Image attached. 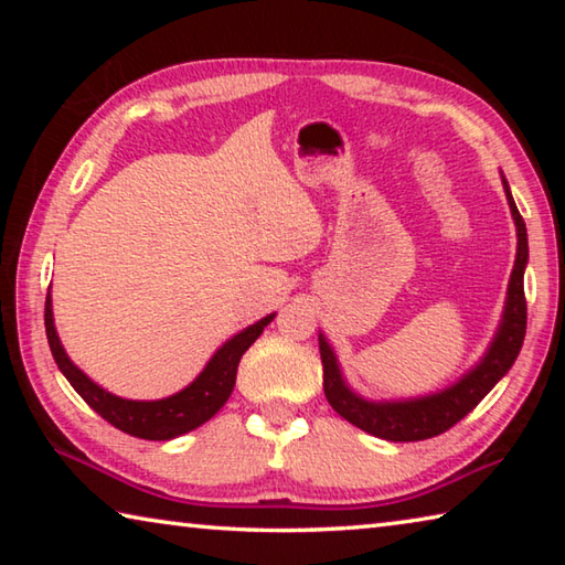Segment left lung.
<instances>
[{
	"instance_id": "obj_1",
	"label": "left lung",
	"mask_w": 565,
	"mask_h": 565,
	"mask_svg": "<svg viewBox=\"0 0 565 565\" xmlns=\"http://www.w3.org/2000/svg\"><path fill=\"white\" fill-rule=\"evenodd\" d=\"M505 199H509L511 216L519 234V248H515V264L509 281V296H505L503 317L499 331L491 341L489 351L476 366L438 394L406 398V401H369L351 391L341 376L337 353L329 347V341L319 333V351L323 363V394L331 408L349 424L359 426L376 438L386 441H424L438 434L448 431L463 416L481 404V398L509 374L515 356L523 347L525 337V296H523V271L529 264V236H525L523 216L515 209L511 196L509 181L503 179Z\"/></svg>"
}]
</instances>
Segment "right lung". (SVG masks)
<instances>
[{
    "label": "right lung",
    "mask_w": 565,
    "mask_h": 565,
    "mask_svg": "<svg viewBox=\"0 0 565 565\" xmlns=\"http://www.w3.org/2000/svg\"><path fill=\"white\" fill-rule=\"evenodd\" d=\"M276 313H269L262 321L252 323L244 331H238L236 337L228 339L222 349H218L209 363L204 366L186 388H181L179 394L159 398V401H129L109 394L107 388L84 374L82 369H76L72 359L66 356L60 337L54 329V313H52V296H46L44 306V327H46V341H50L52 356L60 366L66 381L74 386L87 404L97 411L102 418H107L111 426H117L119 431L147 438V441H169L181 434H189L206 424L218 408H222L228 396H232L236 384V369L242 361L244 351L262 337L266 323H271Z\"/></svg>",
    "instance_id": "add662e5"
}]
</instances>
